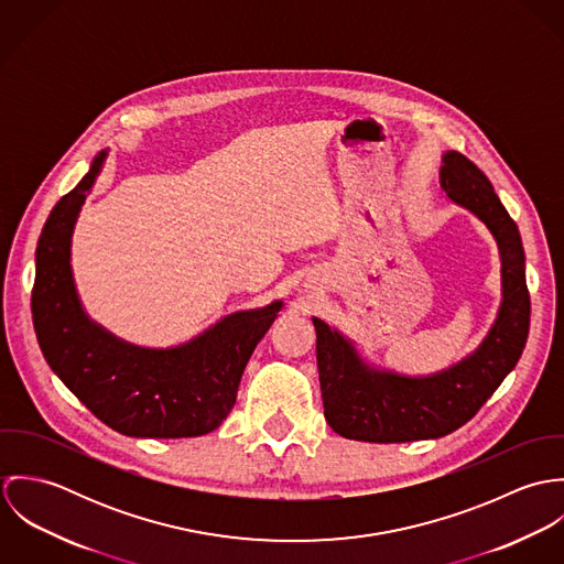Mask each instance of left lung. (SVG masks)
<instances>
[{"instance_id": "8db88e82", "label": "left lung", "mask_w": 564, "mask_h": 564, "mask_svg": "<svg viewBox=\"0 0 564 564\" xmlns=\"http://www.w3.org/2000/svg\"><path fill=\"white\" fill-rule=\"evenodd\" d=\"M441 186L452 202L482 219L497 241L503 295L497 322L469 358L427 378H408L371 369L345 336L315 317L323 414L345 438L367 443L441 438L476 416L523 354L530 293L519 228L488 177L460 152L443 156Z\"/></svg>"}]
</instances>
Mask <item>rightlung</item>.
<instances>
[{"instance_id":"obj_1","label":"right lung","mask_w":564,"mask_h":564,"mask_svg":"<svg viewBox=\"0 0 564 564\" xmlns=\"http://www.w3.org/2000/svg\"><path fill=\"white\" fill-rule=\"evenodd\" d=\"M104 159L106 152L97 154L80 184L54 206L36 245L32 322L41 351L65 387L126 436L208 434L235 408L245 365L282 302L235 313L171 349L130 345L90 322L69 260L78 213Z\"/></svg>"}]
</instances>
